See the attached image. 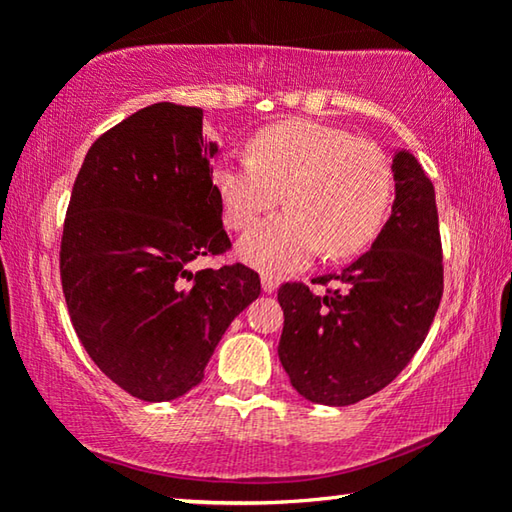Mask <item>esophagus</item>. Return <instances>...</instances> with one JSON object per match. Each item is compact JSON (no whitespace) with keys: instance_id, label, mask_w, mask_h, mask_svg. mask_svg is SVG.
<instances>
[{"instance_id":"1","label":"esophagus","mask_w":512,"mask_h":512,"mask_svg":"<svg viewBox=\"0 0 512 512\" xmlns=\"http://www.w3.org/2000/svg\"><path fill=\"white\" fill-rule=\"evenodd\" d=\"M262 289H264L266 293H273V291L277 289V280H275L273 275H268V273L262 275Z\"/></svg>"}]
</instances>
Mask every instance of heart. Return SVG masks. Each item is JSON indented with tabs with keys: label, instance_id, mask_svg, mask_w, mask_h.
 <instances>
[{
	"label": "heart",
	"instance_id": "obj_1",
	"mask_svg": "<svg viewBox=\"0 0 512 512\" xmlns=\"http://www.w3.org/2000/svg\"><path fill=\"white\" fill-rule=\"evenodd\" d=\"M250 155H228L212 169L223 219L246 230L282 201L287 212L259 223L239 253L268 273L305 266L320 248L348 257L375 237L391 203V167L377 144L309 119L259 131Z\"/></svg>",
	"mask_w": 512,
	"mask_h": 512
}]
</instances>
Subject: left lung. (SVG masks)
<instances>
[{"label": "left lung", "mask_w": 512, "mask_h": 512, "mask_svg": "<svg viewBox=\"0 0 512 512\" xmlns=\"http://www.w3.org/2000/svg\"><path fill=\"white\" fill-rule=\"evenodd\" d=\"M395 201L372 248L320 275L314 293L287 282L277 345L291 386L309 402L348 406L379 393L424 343L443 298V244L436 192L411 153L393 160Z\"/></svg>", "instance_id": "1"}]
</instances>
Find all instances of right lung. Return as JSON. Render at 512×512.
Wrapping results in <instances>:
<instances>
[{
	"mask_svg": "<svg viewBox=\"0 0 512 512\" xmlns=\"http://www.w3.org/2000/svg\"><path fill=\"white\" fill-rule=\"evenodd\" d=\"M216 144L203 110L162 101L90 146L69 198L60 282L85 352L144 402L192 391L228 325L259 293L244 264L189 271L223 255Z\"/></svg>",
	"mask_w": 512,
	"mask_h": 512,
	"instance_id": "obj_1",
	"label": "right lung"
}]
</instances>
